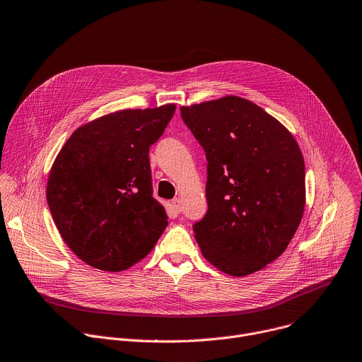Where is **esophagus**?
Segmentation results:
<instances>
[{
	"instance_id": "obj_1",
	"label": "esophagus",
	"mask_w": 362,
	"mask_h": 362,
	"mask_svg": "<svg viewBox=\"0 0 362 362\" xmlns=\"http://www.w3.org/2000/svg\"><path fill=\"white\" fill-rule=\"evenodd\" d=\"M172 206H173V209H175L177 213L182 211V202H180L179 197H176V199L172 200Z\"/></svg>"
}]
</instances>
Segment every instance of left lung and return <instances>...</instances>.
I'll return each instance as SVG.
<instances>
[{
	"label": "left lung",
	"mask_w": 362,
	"mask_h": 362,
	"mask_svg": "<svg viewBox=\"0 0 362 362\" xmlns=\"http://www.w3.org/2000/svg\"><path fill=\"white\" fill-rule=\"evenodd\" d=\"M207 159L206 216L193 224L203 257L243 277L290 245L305 206V168L291 132L255 102L227 95L182 106Z\"/></svg>",
	"instance_id": "obj_1"
}]
</instances>
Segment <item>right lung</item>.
<instances>
[{"instance_id": "add662e5", "label": "right lung", "mask_w": 362, "mask_h": 362, "mask_svg": "<svg viewBox=\"0 0 362 362\" xmlns=\"http://www.w3.org/2000/svg\"><path fill=\"white\" fill-rule=\"evenodd\" d=\"M175 103L122 109L79 127L49 170L47 202L68 247L86 264L124 272L145 259L168 226L152 196L149 146Z\"/></svg>"}]
</instances>
